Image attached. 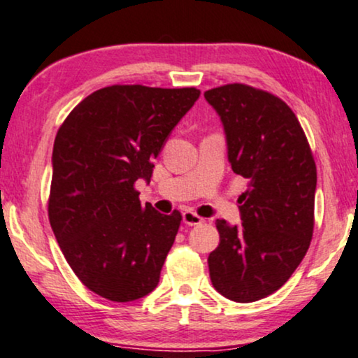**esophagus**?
Returning <instances> with one entry per match:
<instances>
[{
    "mask_svg": "<svg viewBox=\"0 0 358 358\" xmlns=\"http://www.w3.org/2000/svg\"><path fill=\"white\" fill-rule=\"evenodd\" d=\"M182 222L186 226H197V224H201V222H204V220L201 216H197L194 211H184Z\"/></svg>",
    "mask_w": 358,
    "mask_h": 358,
    "instance_id": "obj_1",
    "label": "esophagus"
}]
</instances>
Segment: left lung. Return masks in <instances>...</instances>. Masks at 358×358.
Returning <instances> with one entry per match:
<instances>
[{"label": "left lung", "instance_id": "left-lung-1", "mask_svg": "<svg viewBox=\"0 0 358 358\" xmlns=\"http://www.w3.org/2000/svg\"><path fill=\"white\" fill-rule=\"evenodd\" d=\"M204 99L222 122L231 169L248 179L238 199L241 224L216 221L209 276L222 296L250 303L283 287L308 251L317 166L300 122L278 96L229 83Z\"/></svg>", "mask_w": 358, "mask_h": 358}]
</instances>
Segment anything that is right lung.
Wrapping results in <instances>:
<instances>
[{
	"label": "right lung",
	"mask_w": 358,
	"mask_h": 358,
	"mask_svg": "<svg viewBox=\"0 0 358 358\" xmlns=\"http://www.w3.org/2000/svg\"><path fill=\"white\" fill-rule=\"evenodd\" d=\"M197 88L112 85L83 99L53 145L50 224L66 263L90 292L134 301L157 287L180 226L138 201L172 129L199 99Z\"/></svg>",
	"instance_id": "add662e5"
}]
</instances>
